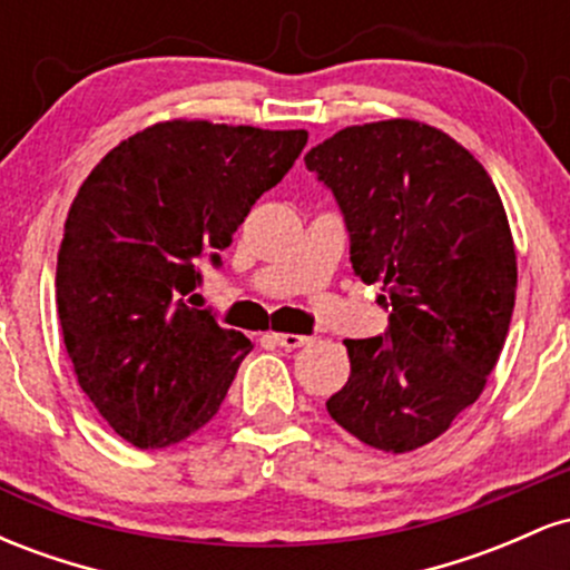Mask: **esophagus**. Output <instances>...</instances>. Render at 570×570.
<instances>
[{"instance_id": "1", "label": "esophagus", "mask_w": 570, "mask_h": 570, "mask_svg": "<svg viewBox=\"0 0 570 570\" xmlns=\"http://www.w3.org/2000/svg\"><path fill=\"white\" fill-rule=\"evenodd\" d=\"M273 340H276L281 348H286V351L303 348V345L311 343V337H305V335H289V332H273Z\"/></svg>"}]
</instances>
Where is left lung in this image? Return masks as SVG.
Here are the masks:
<instances>
[{"label": "left lung", "instance_id": "8db88e82", "mask_svg": "<svg viewBox=\"0 0 570 570\" xmlns=\"http://www.w3.org/2000/svg\"><path fill=\"white\" fill-rule=\"evenodd\" d=\"M305 166L335 195L353 273L389 311L385 335L345 340L351 375L326 410L370 448L410 453L472 407L501 356L517 257L499 189L415 120L337 130Z\"/></svg>", "mask_w": 570, "mask_h": 570}]
</instances>
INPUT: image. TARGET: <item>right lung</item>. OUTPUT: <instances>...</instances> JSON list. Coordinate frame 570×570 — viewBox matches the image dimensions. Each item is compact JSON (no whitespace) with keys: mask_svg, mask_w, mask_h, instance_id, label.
<instances>
[{"mask_svg":"<svg viewBox=\"0 0 570 570\" xmlns=\"http://www.w3.org/2000/svg\"><path fill=\"white\" fill-rule=\"evenodd\" d=\"M305 144V130L158 122L82 181L58 252V318L77 383L134 448H168L217 415L252 343L187 297Z\"/></svg>","mask_w":570,"mask_h":570,"instance_id":"1","label":"right lung"}]
</instances>
